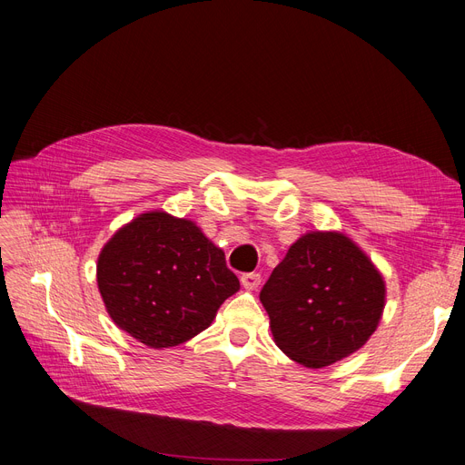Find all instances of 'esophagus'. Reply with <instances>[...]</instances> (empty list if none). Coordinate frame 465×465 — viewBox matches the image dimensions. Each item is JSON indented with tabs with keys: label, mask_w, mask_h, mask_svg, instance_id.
<instances>
[{
	"label": "esophagus",
	"mask_w": 465,
	"mask_h": 465,
	"mask_svg": "<svg viewBox=\"0 0 465 465\" xmlns=\"http://www.w3.org/2000/svg\"><path fill=\"white\" fill-rule=\"evenodd\" d=\"M240 283H242L243 289L253 291V289H257L259 283H261V274H257V272H250V274H242Z\"/></svg>",
	"instance_id": "1"
}]
</instances>
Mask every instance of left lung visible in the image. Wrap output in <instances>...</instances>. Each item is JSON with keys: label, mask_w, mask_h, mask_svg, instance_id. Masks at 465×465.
<instances>
[{"label": "left lung", "mask_w": 465, "mask_h": 465, "mask_svg": "<svg viewBox=\"0 0 465 465\" xmlns=\"http://www.w3.org/2000/svg\"><path fill=\"white\" fill-rule=\"evenodd\" d=\"M276 345L306 368L357 352L377 331L385 278L361 245L340 231L300 236L261 291Z\"/></svg>", "instance_id": "8db88e82"}]
</instances>
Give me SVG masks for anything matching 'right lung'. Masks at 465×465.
Returning a JSON list of instances; mask_svg holds the SVG:
<instances>
[{"mask_svg":"<svg viewBox=\"0 0 465 465\" xmlns=\"http://www.w3.org/2000/svg\"><path fill=\"white\" fill-rule=\"evenodd\" d=\"M97 287L118 329L163 349L206 331L240 282L195 222L152 210L103 245Z\"/></svg>","mask_w":465,"mask_h":465,"instance_id":"1","label":"right lung"}]
</instances>
